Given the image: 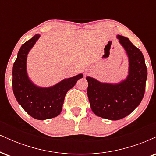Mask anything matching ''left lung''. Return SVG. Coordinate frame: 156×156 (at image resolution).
<instances>
[{"label": "left lung", "instance_id": "obj_1", "mask_svg": "<svg viewBox=\"0 0 156 156\" xmlns=\"http://www.w3.org/2000/svg\"><path fill=\"white\" fill-rule=\"evenodd\" d=\"M119 42L129 58V75L117 84L101 83L91 77L87 94L92 112L111 120L122 119L140 104L145 92L147 69L144 55L126 37L118 35Z\"/></svg>", "mask_w": 156, "mask_h": 156}]
</instances>
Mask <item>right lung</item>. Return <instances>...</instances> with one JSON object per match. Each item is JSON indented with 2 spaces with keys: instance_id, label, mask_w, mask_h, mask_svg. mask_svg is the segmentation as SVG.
<instances>
[{
  "instance_id": "1",
  "label": "right lung",
  "mask_w": 156,
  "mask_h": 156,
  "mask_svg": "<svg viewBox=\"0 0 156 156\" xmlns=\"http://www.w3.org/2000/svg\"><path fill=\"white\" fill-rule=\"evenodd\" d=\"M39 37V34H36L21 46L12 69V89L23 108L34 119L44 120L60 114L68 90L76 85L77 80L83 78V75L64 79L49 88L35 86L27 76L26 58L28 51Z\"/></svg>"
}]
</instances>
